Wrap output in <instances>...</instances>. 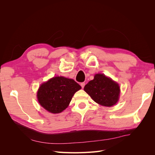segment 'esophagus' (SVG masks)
<instances>
[{
    "instance_id": "1",
    "label": "esophagus",
    "mask_w": 155,
    "mask_h": 155,
    "mask_svg": "<svg viewBox=\"0 0 155 155\" xmlns=\"http://www.w3.org/2000/svg\"><path fill=\"white\" fill-rule=\"evenodd\" d=\"M85 82H83V83H81V87H82L83 88H84V87H85Z\"/></svg>"
}]
</instances>
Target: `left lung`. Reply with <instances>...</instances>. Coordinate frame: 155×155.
Segmentation results:
<instances>
[{"label": "left lung", "mask_w": 155, "mask_h": 155, "mask_svg": "<svg viewBox=\"0 0 155 155\" xmlns=\"http://www.w3.org/2000/svg\"><path fill=\"white\" fill-rule=\"evenodd\" d=\"M92 99L102 106L112 107L119 100L120 88L116 82L103 74H97L84 87Z\"/></svg>", "instance_id": "obj_1"}]
</instances>
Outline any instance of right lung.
Here are the masks:
<instances>
[{
  "label": "right lung",
  "instance_id": "obj_1",
  "mask_svg": "<svg viewBox=\"0 0 155 155\" xmlns=\"http://www.w3.org/2000/svg\"><path fill=\"white\" fill-rule=\"evenodd\" d=\"M81 88L72 79L54 77L41 85L37 94V100L47 111L60 113L68 107L74 94Z\"/></svg>",
  "mask_w": 155,
  "mask_h": 155
}]
</instances>
